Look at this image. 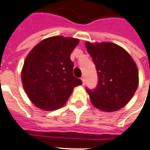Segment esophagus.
Returning a JSON list of instances; mask_svg holds the SVG:
<instances>
[{
  "label": "esophagus",
  "mask_w": 150,
  "mask_h": 150,
  "mask_svg": "<svg viewBox=\"0 0 150 150\" xmlns=\"http://www.w3.org/2000/svg\"><path fill=\"white\" fill-rule=\"evenodd\" d=\"M81 80H82V82H83V84H84L85 83V77L84 76H82Z\"/></svg>",
  "instance_id": "34e87169"
}]
</instances>
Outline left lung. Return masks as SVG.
Here are the masks:
<instances>
[{"label":"left lung","mask_w":150,"mask_h":150,"mask_svg":"<svg viewBox=\"0 0 150 150\" xmlns=\"http://www.w3.org/2000/svg\"><path fill=\"white\" fill-rule=\"evenodd\" d=\"M96 65L98 85L88 90L91 104L104 112L125 107L138 86V70L134 60L121 46L112 42L85 43Z\"/></svg>","instance_id":"obj_1"}]
</instances>
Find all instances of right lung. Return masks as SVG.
<instances>
[{"label":"right lung","instance_id":"1","mask_svg":"<svg viewBox=\"0 0 150 150\" xmlns=\"http://www.w3.org/2000/svg\"><path fill=\"white\" fill-rule=\"evenodd\" d=\"M79 40L54 36L38 43L28 54L21 70V81L29 99L38 108H62L75 87L82 84L73 75L71 54Z\"/></svg>","mask_w":150,"mask_h":150}]
</instances>
